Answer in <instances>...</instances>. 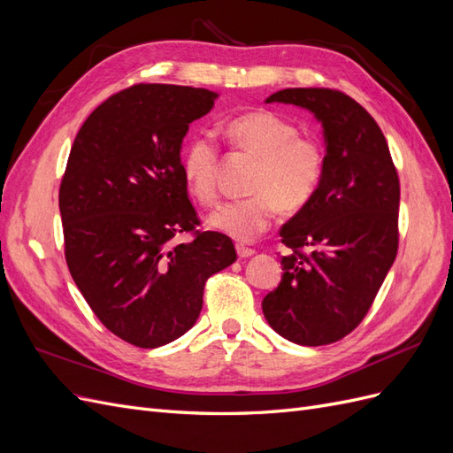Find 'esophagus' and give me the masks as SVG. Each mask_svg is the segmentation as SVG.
Segmentation results:
<instances>
[{"label":"esophagus","instance_id":"1","mask_svg":"<svg viewBox=\"0 0 453 453\" xmlns=\"http://www.w3.org/2000/svg\"><path fill=\"white\" fill-rule=\"evenodd\" d=\"M236 253H238L240 258H248V257H253V255H255V250L245 248V245L238 243V245H236Z\"/></svg>","mask_w":453,"mask_h":453}]
</instances>
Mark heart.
<instances>
[{
	"label": "heart",
	"mask_w": 453,
	"mask_h": 453,
	"mask_svg": "<svg viewBox=\"0 0 453 453\" xmlns=\"http://www.w3.org/2000/svg\"><path fill=\"white\" fill-rule=\"evenodd\" d=\"M228 142L257 158L248 190L251 196L217 205L205 223L238 242H251L270 226L278 208L293 213L313 198L325 175L326 155L321 142L298 135L287 119L258 109L230 119ZM219 147L208 134H196L181 155L185 187L200 203L217 198Z\"/></svg>",
	"instance_id": "obj_1"
}]
</instances>
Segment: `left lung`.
I'll list each match as a JSON object with an SVG mask.
<instances>
[{
  "label": "left lung",
  "instance_id": "1",
  "mask_svg": "<svg viewBox=\"0 0 453 453\" xmlns=\"http://www.w3.org/2000/svg\"><path fill=\"white\" fill-rule=\"evenodd\" d=\"M293 104L321 122L325 175L280 236L291 250L263 300L268 325L300 346L344 338L372 306L399 248V175L366 109L331 88H285L266 104ZM308 249L304 254L302 250Z\"/></svg>",
  "mask_w": 453,
  "mask_h": 453
}]
</instances>
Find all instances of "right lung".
<instances>
[{
  "mask_svg": "<svg viewBox=\"0 0 453 453\" xmlns=\"http://www.w3.org/2000/svg\"><path fill=\"white\" fill-rule=\"evenodd\" d=\"M217 92L134 85L81 127L60 185L65 263L109 331L160 348L198 319L203 285L236 260L232 240L200 232L181 175V143ZM195 231L177 244L174 236Z\"/></svg>",
  "mask_w": 453,
  "mask_h": 453,
  "instance_id": "add662e5",
  "label": "right lung"
}]
</instances>
